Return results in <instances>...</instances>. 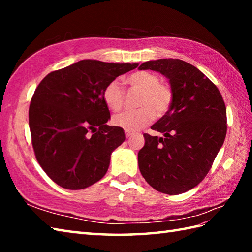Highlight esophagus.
<instances>
[{
	"label": "esophagus",
	"mask_w": 252,
	"mask_h": 252,
	"mask_svg": "<svg viewBox=\"0 0 252 252\" xmlns=\"http://www.w3.org/2000/svg\"><path fill=\"white\" fill-rule=\"evenodd\" d=\"M133 134H134V133L129 132V131H126V137H131Z\"/></svg>",
	"instance_id": "obj_1"
}]
</instances>
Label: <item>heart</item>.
Masks as SVG:
<instances>
[{"label": "heart", "instance_id": "obj_1", "mask_svg": "<svg viewBox=\"0 0 252 252\" xmlns=\"http://www.w3.org/2000/svg\"><path fill=\"white\" fill-rule=\"evenodd\" d=\"M131 87L142 91L138 105L141 108L136 110H125L112 118V122L117 126L129 132H135L151 123L155 116H162L168 111L172 103V91L164 83H160V79L153 72L136 71L127 78ZM103 98L109 109L119 110L125 98V92L121 84L117 80L110 81L103 91Z\"/></svg>", "mask_w": 252, "mask_h": 252}]
</instances>
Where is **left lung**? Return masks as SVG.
<instances>
[{
    "mask_svg": "<svg viewBox=\"0 0 252 252\" xmlns=\"http://www.w3.org/2000/svg\"><path fill=\"white\" fill-rule=\"evenodd\" d=\"M138 69L160 72L172 91L169 110L152 126L163 137L144 134L138 168L153 189L179 195L194 189L210 170L226 136V107L216 85L184 61L161 58Z\"/></svg>",
    "mask_w": 252,
    "mask_h": 252,
    "instance_id": "8db88e82",
    "label": "left lung"
}]
</instances>
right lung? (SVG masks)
<instances>
[{"label": "right lung", "instance_id": "1", "mask_svg": "<svg viewBox=\"0 0 252 252\" xmlns=\"http://www.w3.org/2000/svg\"><path fill=\"white\" fill-rule=\"evenodd\" d=\"M138 66L83 60L42 80L29 107V127L37 162L67 189H83L109 168L111 153L125 142L120 126H109L103 91Z\"/></svg>", "mask_w": 252, "mask_h": 252}]
</instances>
